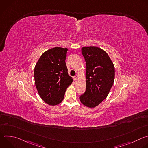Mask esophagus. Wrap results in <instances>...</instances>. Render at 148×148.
<instances>
[{"instance_id":"esophagus-1","label":"esophagus","mask_w":148,"mask_h":148,"mask_svg":"<svg viewBox=\"0 0 148 148\" xmlns=\"http://www.w3.org/2000/svg\"><path fill=\"white\" fill-rule=\"evenodd\" d=\"M73 78H74V79L75 81H76V80L78 78V75H75Z\"/></svg>"}]
</instances>
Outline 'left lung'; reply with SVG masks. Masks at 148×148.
<instances>
[{
  "label": "left lung",
  "mask_w": 148,
  "mask_h": 148,
  "mask_svg": "<svg viewBox=\"0 0 148 148\" xmlns=\"http://www.w3.org/2000/svg\"><path fill=\"white\" fill-rule=\"evenodd\" d=\"M81 53L86 62V90L81 102L95 108L106 98L115 79L114 65L108 54L95 46L84 47Z\"/></svg>",
  "instance_id": "left-lung-1"
}]
</instances>
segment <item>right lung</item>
Returning a JSON list of instances; mask_svg holds the SVG:
<instances>
[{
  "label": "right lung",
  "instance_id": "1",
  "mask_svg": "<svg viewBox=\"0 0 148 148\" xmlns=\"http://www.w3.org/2000/svg\"><path fill=\"white\" fill-rule=\"evenodd\" d=\"M67 48L56 47L44 52L34 67V75L37 92L46 103L58 105L63 99L73 78L66 64Z\"/></svg>",
  "mask_w": 148,
  "mask_h": 148
}]
</instances>
